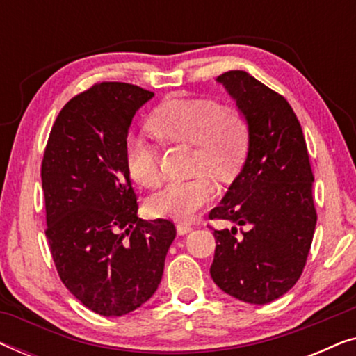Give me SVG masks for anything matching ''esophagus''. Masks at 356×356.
I'll use <instances>...</instances> for the list:
<instances>
[{
	"label": "esophagus",
	"instance_id": "esophagus-1",
	"mask_svg": "<svg viewBox=\"0 0 356 356\" xmlns=\"http://www.w3.org/2000/svg\"><path fill=\"white\" fill-rule=\"evenodd\" d=\"M191 230H193L191 223L181 222V223H178V225H177V232L179 233V235H186V233H189Z\"/></svg>",
	"mask_w": 356,
	"mask_h": 356
}]
</instances>
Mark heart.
Returning a JSON list of instances; mask_svg holds the SVG:
<instances>
[{"instance_id":"obj_1","label":"heart","mask_w":356,"mask_h":356,"mask_svg":"<svg viewBox=\"0 0 356 356\" xmlns=\"http://www.w3.org/2000/svg\"><path fill=\"white\" fill-rule=\"evenodd\" d=\"M149 129L163 144H191L193 172L197 177L173 179L154 193L147 211L154 217L188 220L213 197L206 175L227 179L240 167L250 143V126L241 110L212 99L170 97L149 118ZM126 167L134 181L157 186L162 179L159 149L143 136H129L124 145Z\"/></svg>"}]
</instances>
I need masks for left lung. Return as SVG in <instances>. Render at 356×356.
I'll use <instances>...</instances> for the list:
<instances>
[{
	"mask_svg": "<svg viewBox=\"0 0 356 356\" xmlns=\"http://www.w3.org/2000/svg\"><path fill=\"white\" fill-rule=\"evenodd\" d=\"M250 126L248 155L211 220V275L220 290L251 305L286 293L305 269L316 228L313 172L295 111L280 94L245 71L217 77Z\"/></svg>",
	"mask_w": 356,
	"mask_h": 356,
	"instance_id": "obj_1",
	"label": "left lung"
}]
</instances>
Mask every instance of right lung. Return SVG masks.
Here are the masks:
<instances>
[{
	"label": "right lung",
	"mask_w": 356,
	"mask_h": 356,
	"mask_svg": "<svg viewBox=\"0 0 356 356\" xmlns=\"http://www.w3.org/2000/svg\"><path fill=\"white\" fill-rule=\"evenodd\" d=\"M154 92L99 82L58 115L42 160L47 240L66 289L100 316L138 309L162 280L173 222L138 217L128 131Z\"/></svg>",
	"instance_id": "obj_1"
}]
</instances>
